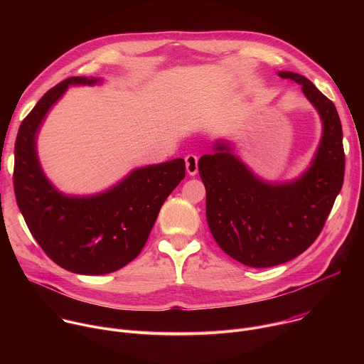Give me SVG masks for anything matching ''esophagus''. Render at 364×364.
<instances>
[{
	"label": "esophagus",
	"mask_w": 364,
	"mask_h": 364,
	"mask_svg": "<svg viewBox=\"0 0 364 364\" xmlns=\"http://www.w3.org/2000/svg\"><path fill=\"white\" fill-rule=\"evenodd\" d=\"M197 163H198V157L194 154H188L186 157V168H187V173L190 176H196L197 171H198V167H197Z\"/></svg>",
	"instance_id": "34e87169"
}]
</instances>
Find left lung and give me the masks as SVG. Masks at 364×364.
Returning <instances> with one entry per match:
<instances>
[{
    "label": "left lung",
    "instance_id": "1",
    "mask_svg": "<svg viewBox=\"0 0 364 364\" xmlns=\"http://www.w3.org/2000/svg\"><path fill=\"white\" fill-rule=\"evenodd\" d=\"M279 77L301 85L323 119L309 170L289 184H265L222 142L198 160L210 232L223 252L250 268L285 264L313 245L344 180L343 128L334 103L298 73L279 72Z\"/></svg>",
    "mask_w": 364,
    "mask_h": 364
}]
</instances>
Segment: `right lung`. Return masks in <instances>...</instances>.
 <instances>
[{
	"instance_id": "obj_1",
	"label": "right lung",
	"mask_w": 364,
	"mask_h": 364,
	"mask_svg": "<svg viewBox=\"0 0 364 364\" xmlns=\"http://www.w3.org/2000/svg\"><path fill=\"white\" fill-rule=\"evenodd\" d=\"M96 82L76 76L47 90L23 119L14 149V193L28 230L51 261L82 275L115 272L134 261L163 203L186 177V163L177 159L135 170L95 197H66L51 187L37 161V128L69 85Z\"/></svg>"
}]
</instances>
